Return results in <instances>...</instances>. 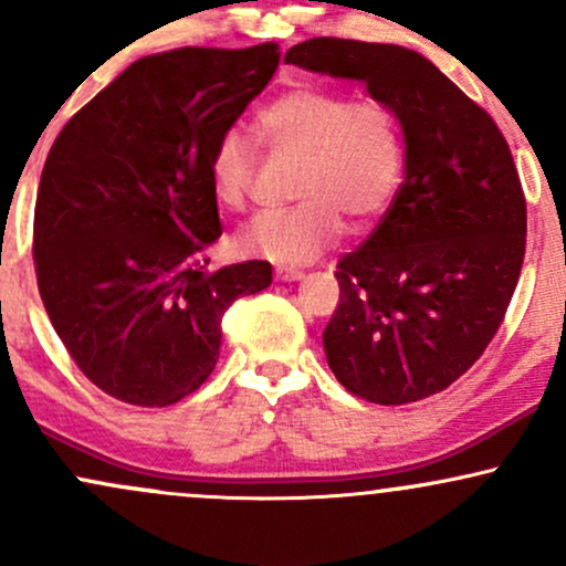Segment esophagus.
I'll return each instance as SVG.
<instances>
[{
	"instance_id": "1",
	"label": "esophagus",
	"mask_w": 566,
	"mask_h": 566,
	"mask_svg": "<svg viewBox=\"0 0 566 566\" xmlns=\"http://www.w3.org/2000/svg\"><path fill=\"white\" fill-rule=\"evenodd\" d=\"M305 274L301 269H290V265H279L276 269V282H301Z\"/></svg>"
}]
</instances>
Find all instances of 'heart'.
<instances>
[{
	"label": "heart",
	"instance_id": "b5f03b06",
	"mask_svg": "<svg viewBox=\"0 0 566 566\" xmlns=\"http://www.w3.org/2000/svg\"><path fill=\"white\" fill-rule=\"evenodd\" d=\"M252 135L274 154H297L292 193L284 210H265L239 231L247 255L271 263L314 261L346 231L367 229L386 216L405 180V129L386 101L346 90L301 84L290 87L252 119ZM255 140L239 127L218 135L207 159L212 199L242 210L255 178Z\"/></svg>",
	"mask_w": 566,
	"mask_h": 566
}]
</instances>
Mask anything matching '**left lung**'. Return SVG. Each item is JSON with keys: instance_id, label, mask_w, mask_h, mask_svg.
<instances>
[{"instance_id": "1", "label": "left lung", "mask_w": 566, "mask_h": 566, "mask_svg": "<svg viewBox=\"0 0 566 566\" xmlns=\"http://www.w3.org/2000/svg\"><path fill=\"white\" fill-rule=\"evenodd\" d=\"M284 61L361 82L405 129V184L365 244L337 261L327 365L373 405L444 391L490 346L522 274L527 199L509 143L415 50L319 36Z\"/></svg>"}]
</instances>
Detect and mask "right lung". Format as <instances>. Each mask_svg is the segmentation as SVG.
Here are the masks:
<instances>
[{"label": "right lung", "mask_w": 566, "mask_h": 566, "mask_svg": "<svg viewBox=\"0 0 566 566\" xmlns=\"http://www.w3.org/2000/svg\"><path fill=\"white\" fill-rule=\"evenodd\" d=\"M279 66L274 42L178 48L122 71L61 129L39 180V295L76 367L135 407L210 378L233 301L271 263L207 271L223 233L207 159Z\"/></svg>", "instance_id": "right-lung-1"}]
</instances>
